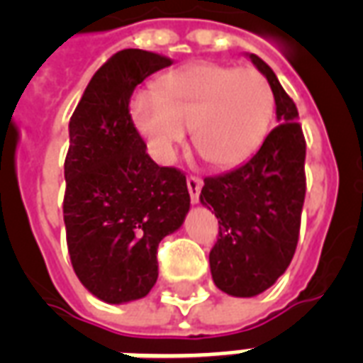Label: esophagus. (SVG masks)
Returning <instances> with one entry per match:
<instances>
[{
  "label": "esophagus",
  "instance_id": "34e87169",
  "mask_svg": "<svg viewBox=\"0 0 363 363\" xmlns=\"http://www.w3.org/2000/svg\"><path fill=\"white\" fill-rule=\"evenodd\" d=\"M186 186H188V192H190V199H192V203H198L199 192H201V186H203L201 179L190 175L186 179Z\"/></svg>",
  "mask_w": 363,
  "mask_h": 363
}]
</instances>
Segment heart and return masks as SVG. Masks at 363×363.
Masks as SVG:
<instances>
[{"mask_svg": "<svg viewBox=\"0 0 363 363\" xmlns=\"http://www.w3.org/2000/svg\"><path fill=\"white\" fill-rule=\"evenodd\" d=\"M275 98L259 71L199 62L160 79L156 94L130 104L131 122L160 162H169L192 128L194 147L211 165L247 162L269 131Z\"/></svg>", "mask_w": 363, "mask_h": 363, "instance_id": "1", "label": "heart"}]
</instances>
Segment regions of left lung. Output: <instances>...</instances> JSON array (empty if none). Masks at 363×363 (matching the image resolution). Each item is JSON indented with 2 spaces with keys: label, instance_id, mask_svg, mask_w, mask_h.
<instances>
[{
  "label": "left lung",
  "instance_id": "obj_1",
  "mask_svg": "<svg viewBox=\"0 0 363 363\" xmlns=\"http://www.w3.org/2000/svg\"><path fill=\"white\" fill-rule=\"evenodd\" d=\"M245 56L269 82L277 128L245 164L207 177L199 194L201 205L218 218L211 275L233 298L265 292L286 271L298 245L305 199V139L296 104L264 60Z\"/></svg>",
  "mask_w": 363,
  "mask_h": 363
}]
</instances>
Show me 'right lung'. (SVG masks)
I'll return each mask as SVG.
<instances>
[{"label":"right lung","instance_id":"obj_1","mask_svg":"<svg viewBox=\"0 0 363 363\" xmlns=\"http://www.w3.org/2000/svg\"><path fill=\"white\" fill-rule=\"evenodd\" d=\"M162 54L125 48L96 71L69 121L64 222L79 281L111 305L145 298L158 279L160 241L190 211L186 177L160 167L133 128L130 98Z\"/></svg>","mask_w":363,"mask_h":363}]
</instances>
